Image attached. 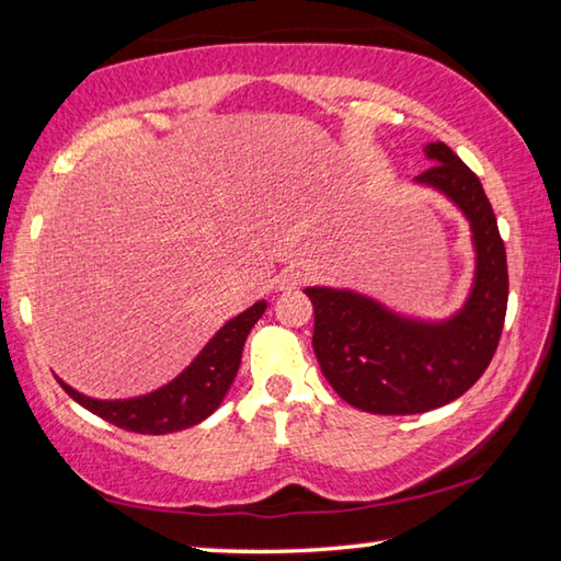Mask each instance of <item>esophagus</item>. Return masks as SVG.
<instances>
[{"mask_svg":"<svg viewBox=\"0 0 561 561\" xmlns=\"http://www.w3.org/2000/svg\"><path fill=\"white\" fill-rule=\"evenodd\" d=\"M307 279L304 277V272L299 270V267H287V270H282L279 272V277H277V289L279 291H289V289H297V287H301V282Z\"/></svg>","mask_w":561,"mask_h":561,"instance_id":"1","label":"esophagus"}]
</instances>
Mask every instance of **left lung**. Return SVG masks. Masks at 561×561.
Segmentation results:
<instances>
[{
	"instance_id": "1",
	"label": "left lung",
	"mask_w": 561,
	"mask_h": 561,
	"mask_svg": "<svg viewBox=\"0 0 561 561\" xmlns=\"http://www.w3.org/2000/svg\"><path fill=\"white\" fill-rule=\"evenodd\" d=\"M431 168L413 178L470 222L474 272L462 307L445 319L403 314L346 287H307L314 354L331 388L358 411L413 415L460 398L485 374L505 324L507 257L478 175L445 144L423 148Z\"/></svg>"
}]
</instances>
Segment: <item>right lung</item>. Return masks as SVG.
I'll return each mask as SVG.
<instances>
[{
	"instance_id": "1",
	"label": "right lung",
	"mask_w": 561,
	"mask_h": 561,
	"mask_svg": "<svg viewBox=\"0 0 561 561\" xmlns=\"http://www.w3.org/2000/svg\"><path fill=\"white\" fill-rule=\"evenodd\" d=\"M264 309H267V301L260 299L250 309H244L242 314L232 317L173 381L150 393L103 401V398H91L76 391L59 376H56V381L61 383L64 391L76 403L123 431L165 435L193 428L205 417H210L220 408L227 391H230L234 376L240 371L247 334L257 324Z\"/></svg>"
}]
</instances>
